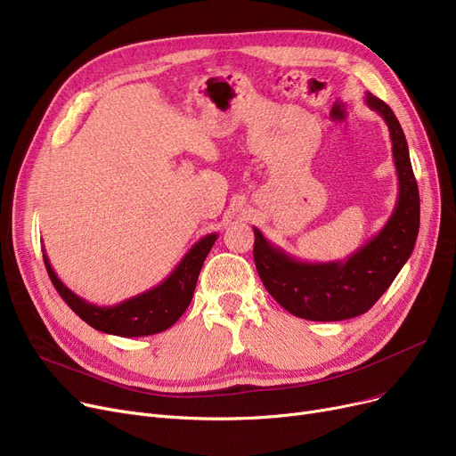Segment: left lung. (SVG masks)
<instances>
[{
  "label": "left lung",
  "instance_id": "left-lung-1",
  "mask_svg": "<svg viewBox=\"0 0 456 456\" xmlns=\"http://www.w3.org/2000/svg\"><path fill=\"white\" fill-rule=\"evenodd\" d=\"M366 105L385 119L399 181L394 212L373 238L344 260L305 262L273 246L256 227L255 266L270 296L290 314L313 322L361 316L385 294L412 255L419 231V191L409 143L394 110L366 92Z\"/></svg>",
  "mask_w": 456,
  "mask_h": 456
}]
</instances>
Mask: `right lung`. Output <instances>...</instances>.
<instances>
[{"label": "right lung", "instance_id": "obj_1", "mask_svg": "<svg viewBox=\"0 0 456 456\" xmlns=\"http://www.w3.org/2000/svg\"><path fill=\"white\" fill-rule=\"evenodd\" d=\"M216 238H218V234L210 232L198 240L181 258L175 270L160 284L109 306L88 303L76 292H71L57 277L45 251L44 265L61 297L90 327L124 338L150 337V334H157L172 327L184 314L191 296H194L203 262L212 249Z\"/></svg>", "mask_w": 456, "mask_h": 456}]
</instances>
